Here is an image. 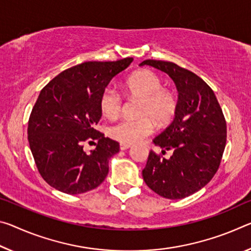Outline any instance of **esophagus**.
<instances>
[{
  "instance_id": "34e87169",
  "label": "esophagus",
  "mask_w": 251,
  "mask_h": 251,
  "mask_svg": "<svg viewBox=\"0 0 251 251\" xmlns=\"http://www.w3.org/2000/svg\"><path fill=\"white\" fill-rule=\"evenodd\" d=\"M130 146H132L130 144H126V143H121V144H119V149H121L122 151H124V150L129 149Z\"/></svg>"
}]
</instances>
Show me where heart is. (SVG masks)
Instances as JSON below:
<instances>
[{
	"mask_svg": "<svg viewBox=\"0 0 251 251\" xmlns=\"http://www.w3.org/2000/svg\"><path fill=\"white\" fill-rule=\"evenodd\" d=\"M124 90L132 96L141 98L140 119H122L108 128V135L121 143L133 144L153 132L154 124H169L177 109L176 94L163 88L161 77L151 70H140L124 82ZM122 108V98L113 89H106L100 97V109L104 116H117Z\"/></svg>",
	"mask_w": 251,
	"mask_h": 251,
	"instance_id": "obj_1",
	"label": "heart"
}]
</instances>
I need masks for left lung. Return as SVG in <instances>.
Wrapping results in <instances>:
<instances>
[{
    "mask_svg": "<svg viewBox=\"0 0 251 251\" xmlns=\"http://www.w3.org/2000/svg\"><path fill=\"white\" fill-rule=\"evenodd\" d=\"M140 66L168 74L178 94L173 122L153 140L163 154H173L164 158L151 151L143 178L163 198H186L208 184L219 169L226 141L225 116L213 90L192 71L151 59Z\"/></svg>",
    "mask_w": 251,
    "mask_h": 251,
    "instance_id": "1",
    "label": "left lung"
}]
</instances>
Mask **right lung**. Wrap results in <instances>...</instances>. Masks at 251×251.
Segmentation results:
<instances>
[{
  "mask_svg": "<svg viewBox=\"0 0 251 251\" xmlns=\"http://www.w3.org/2000/svg\"><path fill=\"white\" fill-rule=\"evenodd\" d=\"M132 61L83 62L62 71L40 91L29 118L27 140L39 173L52 188L80 194L106 178L109 158L119 152V144L95 129L101 117L100 97L111 79ZM95 139L97 149L86 153L83 143Z\"/></svg>",
  "mask_w": 251,
  "mask_h": 251,
  "instance_id": "add662e5",
  "label": "right lung"
}]
</instances>
